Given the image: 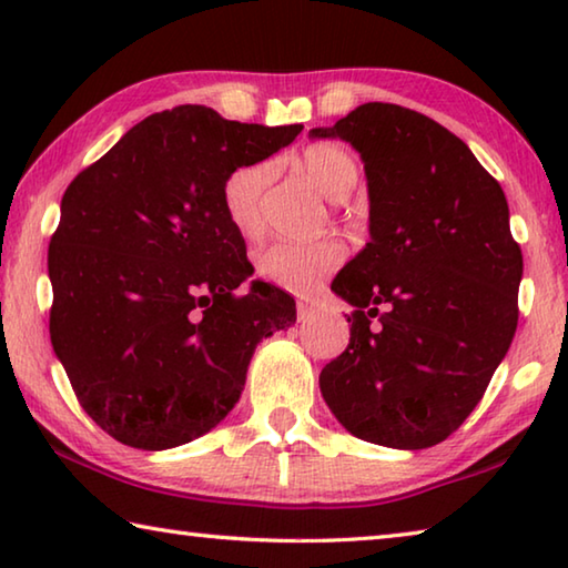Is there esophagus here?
I'll return each instance as SVG.
<instances>
[{
	"label": "esophagus",
	"mask_w": 568,
	"mask_h": 568,
	"mask_svg": "<svg viewBox=\"0 0 568 568\" xmlns=\"http://www.w3.org/2000/svg\"><path fill=\"white\" fill-rule=\"evenodd\" d=\"M311 318H315V307L307 305V303H297V321L305 323Z\"/></svg>",
	"instance_id": "obj_1"
}]
</instances>
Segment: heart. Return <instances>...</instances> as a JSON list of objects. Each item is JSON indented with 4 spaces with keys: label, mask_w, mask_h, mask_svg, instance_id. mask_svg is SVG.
I'll use <instances>...</instances> for the list:
<instances>
[{
    "label": "heart",
    "mask_w": 568,
    "mask_h": 568,
    "mask_svg": "<svg viewBox=\"0 0 568 568\" xmlns=\"http://www.w3.org/2000/svg\"><path fill=\"white\" fill-rule=\"evenodd\" d=\"M301 168L313 185L331 200L348 195L355 187V180H358V168H355L353 158L345 150L328 145V142L305 148ZM267 182H271V165H265V162L243 165L227 175L223 185V207L237 235L247 240L261 235V200ZM343 257L345 247L338 240H315V243L281 240V243L267 245L255 257V271L267 283L305 295L313 293L323 283V277H328L343 263Z\"/></svg>",
    "instance_id": "1"
}]
</instances>
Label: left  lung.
Wrapping results in <instances>:
<instances>
[{
    "instance_id": "obj_1",
    "label": "left lung",
    "mask_w": 568,
    "mask_h": 568,
    "mask_svg": "<svg viewBox=\"0 0 568 568\" xmlns=\"http://www.w3.org/2000/svg\"><path fill=\"white\" fill-rule=\"evenodd\" d=\"M311 138L345 140L368 180V233L331 291L355 307L321 393L355 438L418 450L484 398L518 323L521 247L508 203L464 140L400 104L365 102Z\"/></svg>"
}]
</instances>
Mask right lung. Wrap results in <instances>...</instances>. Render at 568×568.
Returning a JSON list of instances; mask_svg holds the SVG:
<instances>
[{
	"label": "right lung",
	"mask_w": 568,
	"mask_h": 568,
	"mask_svg": "<svg viewBox=\"0 0 568 568\" xmlns=\"http://www.w3.org/2000/svg\"><path fill=\"white\" fill-rule=\"evenodd\" d=\"M301 130L180 104L134 124L67 187L47 255L52 348L120 444L165 450L205 436L240 400L257 343L295 323L281 287L235 293L253 265L223 185Z\"/></svg>",
	"instance_id": "obj_1"
}]
</instances>
